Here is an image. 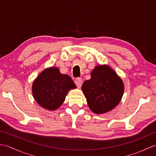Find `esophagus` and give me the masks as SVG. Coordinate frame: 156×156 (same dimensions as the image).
<instances>
[{"mask_svg": "<svg viewBox=\"0 0 156 156\" xmlns=\"http://www.w3.org/2000/svg\"><path fill=\"white\" fill-rule=\"evenodd\" d=\"M82 82H82V78H76V80H75V84H76V86H77L78 88L81 87V86L82 84Z\"/></svg>", "mask_w": 156, "mask_h": 156, "instance_id": "34e87169", "label": "esophagus"}]
</instances>
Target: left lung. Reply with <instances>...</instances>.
<instances>
[{
	"label": "left lung",
	"instance_id": "left-lung-1",
	"mask_svg": "<svg viewBox=\"0 0 156 156\" xmlns=\"http://www.w3.org/2000/svg\"><path fill=\"white\" fill-rule=\"evenodd\" d=\"M89 107L94 113L111 111L122 97L123 82L107 66H97L91 73V78L82 87Z\"/></svg>",
	"mask_w": 156,
	"mask_h": 156
}]
</instances>
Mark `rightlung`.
Wrapping results in <instances>:
<instances>
[{"label":"right lung","instance_id":"obj_1","mask_svg":"<svg viewBox=\"0 0 156 156\" xmlns=\"http://www.w3.org/2000/svg\"><path fill=\"white\" fill-rule=\"evenodd\" d=\"M76 85L69 76L62 74L57 68L43 71L33 84L34 98L43 108L55 110L64 102L66 96Z\"/></svg>","mask_w":156,"mask_h":156}]
</instances>
